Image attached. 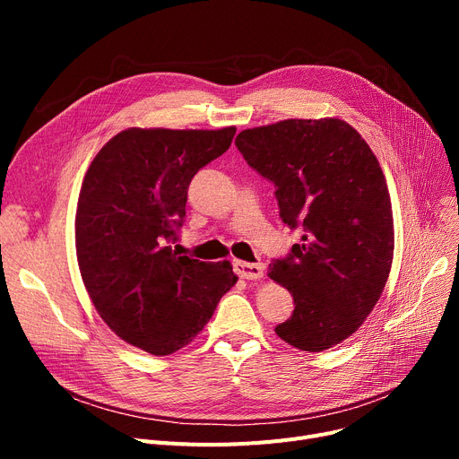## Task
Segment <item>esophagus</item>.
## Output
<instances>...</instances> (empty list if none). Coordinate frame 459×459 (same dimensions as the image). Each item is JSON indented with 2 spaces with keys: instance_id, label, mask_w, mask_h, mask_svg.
Segmentation results:
<instances>
[{
  "instance_id": "esophagus-1",
  "label": "esophagus",
  "mask_w": 459,
  "mask_h": 459,
  "mask_svg": "<svg viewBox=\"0 0 459 459\" xmlns=\"http://www.w3.org/2000/svg\"><path fill=\"white\" fill-rule=\"evenodd\" d=\"M232 266H234V272L242 279L256 281L264 277V264H249L244 260H234Z\"/></svg>"
}]
</instances>
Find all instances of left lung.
Here are the masks:
<instances>
[{
  "instance_id": "obj_1",
  "label": "left lung",
  "mask_w": 459,
  "mask_h": 459,
  "mask_svg": "<svg viewBox=\"0 0 459 459\" xmlns=\"http://www.w3.org/2000/svg\"><path fill=\"white\" fill-rule=\"evenodd\" d=\"M236 147L273 182L281 220L303 229L290 256L270 266L296 305L275 333L301 351L329 350L363 325L391 273L394 223L379 161L334 117L249 128Z\"/></svg>"
}]
</instances>
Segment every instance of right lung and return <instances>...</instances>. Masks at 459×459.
I'll return each mask as SVG.
<instances>
[{"mask_svg": "<svg viewBox=\"0 0 459 459\" xmlns=\"http://www.w3.org/2000/svg\"><path fill=\"white\" fill-rule=\"evenodd\" d=\"M221 130L128 128L91 161L76 210V255L87 294L125 342L163 357L189 344L236 284L229 260L201 262L169 246L187 187L229 151Z\"/></svg>", "mask_w": 459, "mask_h": 459, "instance_id": "obj_1", "label": "right lung"}]
</instances>
